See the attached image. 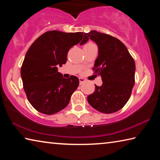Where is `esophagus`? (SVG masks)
<instances>
[{"instance_id":"obj_1","label":"esophagus","mask_w":160,"mask_h":160,"mask_svg":"<svg viewBox=\"0 0 160 160\" xmlns=\"http://www.w3.org/2000/svg\"><path fill=\"white\" fill-rule=\"evenodd\" d=\"M79 80H80V84H82L84 82H85V79H84L83 78H81V77L79 78Z\"/></svg>"}]
</instances>
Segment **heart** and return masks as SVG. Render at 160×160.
Wrapping results in <instances>:
<instances>
[{
  "label": "heart",
  "mask_w": 160,
  "mask_h": 160,
  "mask_svg": "<svg viewBox=\"0 0 160 160\" xmlns=\"http://www.w3.org/2000/svg\"><path fill=\"white\" fill-rule=\"evenodd\" d=\"M94 44H92V43H91V42H89V43H88V44H86L85 46H90V45H93Z\"/></svg>",
  "instance_id": "heart-1"
}]
</instances>
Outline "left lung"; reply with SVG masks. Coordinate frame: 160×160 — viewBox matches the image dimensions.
Returning <instances> with one entry per match:
<instances>
[{
  "mask_svg": "<svg viewBox=\"0 0 160 160\" xmlns=\"http://www.w3.org/2000/svg\"><path fill=\"white\" fill-rule=\"evenodd\" d=\"M84 37L98 46V56L93 70L102 80V85H95L94 92L88 95V103L102 113L117 112L128 101L134 86L133 58L126 46L111 35L92 30L85 33Z\"/></svg>",
  "mask_w": 160,
  "mask_h": 160,
  "instance_id": "obj_1",
  "label": "left lung"
}]
</instances>
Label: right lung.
Segmentation results:
<instances>
[{"instance_id": "add662e5", "label": "right lung", "mask_w": 160, "mask_h": 160, "mask_svg": "<svg viewBox=\"0 0 160 160\" xmlns=\"http://www.w3.org/2000/svg\"><path fill=\"white\" fill-rule=\"evenodd\" d=\"M83 36V32H47L27 51L21 77L28 101L39 112L54 114L68 104L79 79L74 75L66 79L58 72V67L66 63L70 48L88 41Z\"/></svg>"}]
</instances>
